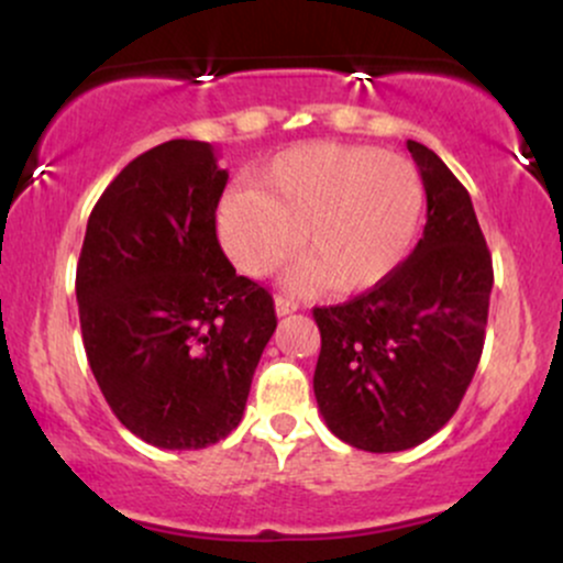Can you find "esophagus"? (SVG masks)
Here are the masks:
<instances>
[{
	"instance_id": "obj_1",
	"label": "esophagus",
	"mask_w": 563,
	"mask_h": 563,
	"mask_svg": "<svg viewBox=\"0 0 563 563\" xmlns=\"http://www.w3.org/2000/svg\"><path fill=\"white\" fill-rule=\"evenodd\" d=\"M296 309H299V301L288 299V296H277V299H275V312H277V318H286V314L296 312Z\"/></svg>"
}]
</instances>
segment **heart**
<instances>
[{
  "label": "heart",
  "instance_id": "obj_1",
  "mask_svg": "<svg viewBox=\"0 0 563 563\" xmlns=\"http://www.w3.org/2000/svg\"><path fill=\"white\" fill-rule=\"evenodd\" d=\"M416 164L371 145L309 142L256 172L254 190L219 200L217 235L245 275H269L296 251L288 286L365 290L410 251L423 214Z\"/></svg>",
  "mask_w": 563,
  "mask_h": 563
}]
</instances>
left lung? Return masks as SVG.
<instances>
[{
  "label": "left lung",
  "mask_w": 563,
  "mask_h": 563,
  "mask_svg": "<svg viewBox=\"0 0 563 563\" xmlns=\"http://www.w3.org/2000/svg\"><path fill=\"white\" fill-rule=\"evenodd\" d=\"M426 228L389 277L335 307H314V397L328 429L367 452H399L455 416L484 349L493 256L468 190L416 140Z\"/></svg>",
  "instance_id": "8db88e82"
}]
</instances>
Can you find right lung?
Segmentation results:
<instances>
[{
    "instance_id": "right-lung-1",
    "label": "right lung",
    "mask_w": 563,
    "mask_h": 563,
    "mask_svg": "<svg viewBox=\"0 0 563 563\" xmlns=\"http://www.w3.org/2000/svg\"><path fill=\"white\" fill-rule=\"evenodd\" d=\"M224 185L209 142L151 147L95 203L76 267L97 386L161 450L209 448L241 423L277 325L273 296L217 241Z\"/></svg>"
}]
</instances>
